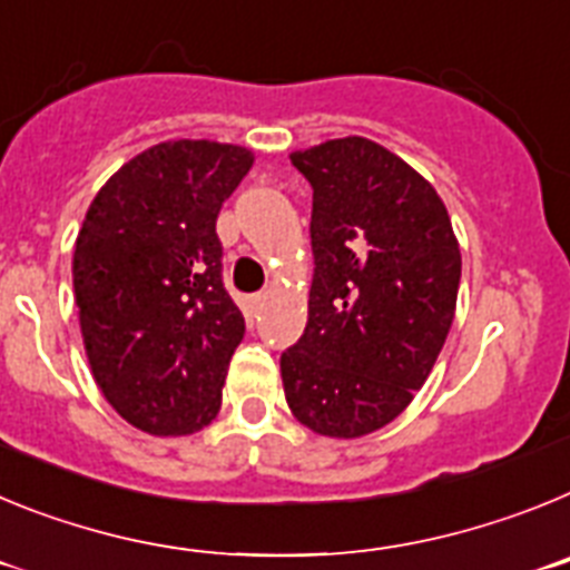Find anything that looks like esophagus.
<instances>
[{
	"instance_id": "obj_1",
	"label": "esophagus",
	"mask_w": 570,
	"mask_h": 570,
	"mask_svg": "<svg viewBox=\"0 0 570 570\" xmlns=\"http://www.w3.org/2000/svg\"><path fill=\"white\" fill-rule=\"evenodd\" d=\"M248 305H250V314H259L262 305H265V294H254L248 299Z\"/></svg>"
}]
</instances>
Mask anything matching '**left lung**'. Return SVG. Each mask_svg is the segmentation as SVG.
<instances>
[{"instance_id": "1", "label": "left lung", "mask_w": 570, "mask_h": 570, "mask_svg": "<svg viewBox=\"0 0 570 570\" xmlns=\"http://www.w3.org/2000/svg\"><path fill=\"white\" fill-rule=\"evenodd\" d=\"M291 163L314 188V282L282 385L302 425L354 440L396 420L431 374L454 322L460 245L436 190L371 139Z\"/></svg>"}]
</instances>
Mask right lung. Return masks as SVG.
Segmentation results:
<instances>
[{"instance_id": "right-lung-1", "label": "right lung", "mask_w": 570, "mask_h": 570, "mask_svg": "<svg viewBox=\"0 0 570 570\" xmlns=\"http://www.w3.org/2000/svg\"><path fill=\"white\" fill-rule=\"evenodd\" d=\"M250 163L208 139L154 145L85 214L73 250L85 351L105 400L139 431L194 434L219 411L245 320L225 288L216 216Z\"/></svg>"}]
</instances>
